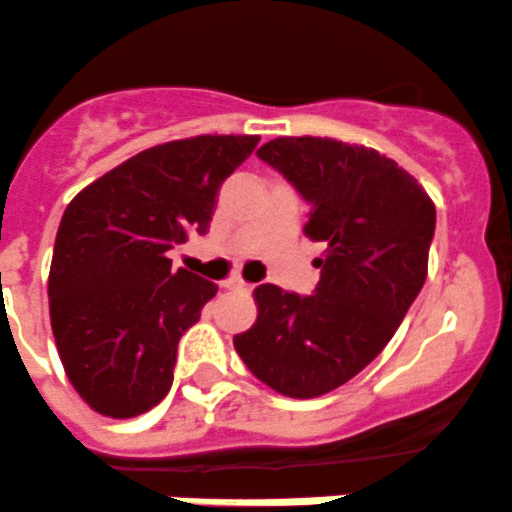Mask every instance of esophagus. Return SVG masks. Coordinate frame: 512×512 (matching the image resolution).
Masks as SVG:
<instances>
[{
  "label": "esophagus",
  "mask_w": 512,
  "mask_h": 512,
  "mask_svg": "<svg viewBox=\"0 0 512 512\" xmlns=\"http://www.w3.org/2000/svg\"><path fill=\"white\" fill-rule=\"evenodd\" d=\"M222 288H227V290H241V293H249L251 285L244 283V280H241V278H229V280H224Z\"/></svg>",
  "instance_id": "esophagus-1"
}]
</instances>
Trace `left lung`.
Here are the masks:
<instances>
[{
    "instance_id": "obj_1",
    "label": "left lung",
    "mask_w": 512,
    "mask_h": 512,
    "mask_svg": "<svg viewBox=\"0 0 512 512\" xmlns=\"http://www.w3.org/2000/svg\"><path fill=\"white\" fill-rule=\"evenodd\" d=\"M310 202L302 232L324 244L315 295L258 285L251 329L234 349L246 368L285 398H320L376 359L427 278L432 197L376 148L280 136L258 148Z\"/></svg>"
}]
</instances>
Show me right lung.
<instances>
[{"mask_svg": "<svg viewBox=\"0 0 512 512\" xmlns=\"http://www.w3.org/2000/svg\"><path fill=\"white\" fill-rule=\"evenodd\" d=\"M258 136L202 134L136 153L65 207L48 273V307L65 376L92 410L126 420L173 386L178 342L217 285L168 251L205 234L219 185Z\"/></svg>", "mask_w": 512, "mask_h": 512, "instance_id": "1", "label": "right lung"}]
</instances>
